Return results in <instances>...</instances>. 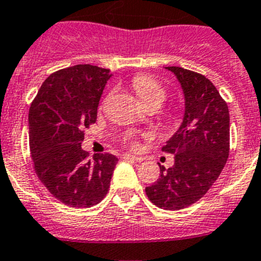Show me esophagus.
I'll return each mask as SVG.
<instances>
[{
  "label": "esophagus",
  "mask_w": 261,
  "mask_h": 261,
  "mask_svg": "<svg viewBox=\"0 0 261 261\" xmlns=\"http://www.w3.org/2000/svg\"><path fill=\"white\" fill-rule=\"evenodd\" d=\"M122 159L125 160H134V162H143V158L140 156H135V155H131V154H123L122 155Z\"/></svg>",
  "instance_id": "obj_1"
}]
</instances>
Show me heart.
Here are the masks:
<instances>
[{
  "mask_svg": "<svg viewBox=\"0 0 261 261\" xmlns=\"http://www.w3.org/2000/svg\"><path fill=\"white\" fill-rule=\"evenodd\" d=\"M133 88L145 106L152 103L162 105V102L165 99V96H167L162 83L146 74L135 75L133 80ZM128 144L134 146L135 141L131 139V140H128Z\"/></svg>",
  "mask_w": 261,
  "mask_h": 261,
  "instance_id": "obj_1",
  "label": "heart"
}]
</instances>
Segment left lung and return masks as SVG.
<instances>
[{
	"label": "left lung",
	"mask_w": 261,
	"mask_h": 261,
	"mask_svg": "<svg viewBox=\"0 0 261 261\" xmlns=\"http://www.w3.org/2000/svg\"><path fill=\"white\" fill-rule=\"evenodd\" d=\"M180 82L186 111L179 130L162 147L174 165L159 164L160 177L145 188L159 208L177 211L196 203L222 172L230 154V114L208 78L180 67H167Z\"/></svg>",
	"instance_id": "obj_1"
}]
</instances>
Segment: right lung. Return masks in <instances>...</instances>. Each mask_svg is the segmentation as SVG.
I'll return each instance as SVG.
<instances>
[{
  "instance_id": "right-lung-1",
  "label": "right lung",
  "mask_w": 261,
  "mask_h": 261,
  "mask_svg": "<svg viewBox=\"0 0 261 261\" xmlns=\"http://www.w3.org/2000/svg\"><path fill=\"white\" fill-rule=\"evenodd\" d=\"M110 69L78 64L50 74L29 110L34 169L50 193L65 206L92 207L110 188L115 155L82 150L84 130L97 120V107Z\"/></svg>"
}]
</instances>
